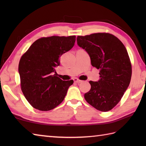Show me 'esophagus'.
I'll list each match as a JSON object with an SVG mask.
<instances>
[{
	"label": "esophagus",
	"mask_w": 146,
	"mask_h": 146,
	"mask_svg": "<svg viewBox=\"0 0 146 146\" xmlns=\"http://www.w3.org/2000/svg\"><path fill=\"white\" fill-rule=\"evenodd\" d=\"M74 82H75V83H82L83 81L82 80H80L78 78H74Z\"/></svg>",
	"instance_id": "34e87169"
}]
</instances>
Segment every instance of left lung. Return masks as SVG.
Returning <instances> with one entry per match:
<instances>
[{"instance_id": "obj_1", "label": "left lung", "mask_w": 146, "mask_h": 146, "mask_svg": "<svg viewBox=\"0 0 146 146\" xmlns=\"http://www.w3.org/2000/svg\"><path fill=\"white\" fill-rule=\"evenodd\" d=\"M76 40L88 53L92 66L100 70V80L89 82L91 89L85 94V99L98 110L109 111L120 101L131 82L132 65L127 51L110 33L78 36Z\"/></svg>"}]
</instances>
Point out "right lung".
<instances>
[{
  "instance_id": "obj_1",
  "label": "right lung",
  "mask_w": 146,
  "mask_h": 146,
  "mask_svg": "<svg viewBox=\"0 0 146 146\" xmlns=\"http://www.w3.org/2000/svg\"><path fill=\"white\" fill-rule=\"evenodd\" d=\"M75 36L43 37L34 42L21 58V88L31 105L41 111L53 109L63 101L73 80L63 81L55 68L59 58L73 47Z\"/></svg>"
}]
</instances>
